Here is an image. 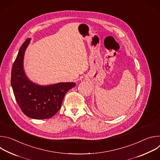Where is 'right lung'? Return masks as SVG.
Listing matches in <instances>:
<instances>
[{
  "instance_id": "add662e5",
  "label": "right lung",
  "mask_w": 160,
  "mask_h": 160,
  "mask_svg": "<svg viewBox=\"0 0 160 160\" xmlns=\"http://www.w3.org/2000/svg\"><path fill=\"white\" fill-rule=\"evenodd\" d=\"M30 40L28 38L22 43L13 63L11 86L16 102L26 116L37 120L50 118L59 110L65 94L76 83L59 82L40 85L29 80L24 70L23 61Z\"/></svg>"
}]
</instances>
